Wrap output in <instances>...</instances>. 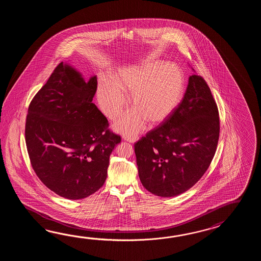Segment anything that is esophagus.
<instances>
[{"instance_id": "1", "label": "esophagus", "mask_w": 261, "mask_h": 261, "mask_svg": "<svg viewBox=\"0 0 261 261\" xmlns=\"http://www.w3.org/2000/svg\"><path fill=\"white\" fill-rule=\"evenodd\" d=\"M123 138H124L125 141L128 142V143L133 144V143H135L138 140V136H136V135H133V136H132V135H125Z\"/></svg>"}]
</instances>
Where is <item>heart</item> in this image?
Wrapping results in <instances>:
<instances>
[{
  "mask_svg": "<svg viewBox=\"0 0 261 261\" xmlns=\"http://www.w3.org/2000/svg\"><path fill=\"white\" fill-rule=\"evenodd\" d=\"M129 95L133 109L116 124L121 133H138L144 121L149 125L164 122L177 109L185 94V75L180 67L160 61H147L141 66L118 72L114 84L102 79L98 99L106 117H118Z\"/></svg>",
  "mask_w": 261,
  "mask_h": 261,
  "instance_id": "heart-1",
  "label": "heart"
}]
</instances>
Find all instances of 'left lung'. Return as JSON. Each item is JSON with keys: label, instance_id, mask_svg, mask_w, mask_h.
I'll list each match as a JSON object with an SVG mask.
<instances>
[{"label": "left lung", "instance_id": "left-lung-1", "mask_svg": "<svg viewBox=\"0 0 261 261\" xmlns=\"http://www.w3.org/2000/svg\"><path fill=\"white\" fill-rule=\"evenodd\" d=\"M219 130V113L211 89L200 75H190L177 109L134 144L144 189L164 198L191 189L211 164Z\"/></svg>", "mask_w": 261, "mask_h": 261}]
</instances>
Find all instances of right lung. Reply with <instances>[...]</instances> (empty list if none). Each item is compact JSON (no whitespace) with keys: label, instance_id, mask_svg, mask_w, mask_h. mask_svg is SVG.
<instances>
[{"label":"right lung","instance_id":"add662e5","mask_svg":"<svg viewBox=\"0 0 261 261\" xmlns=\"http://www.w3.org/2000/svg\"><path fill=\"white\" fill-rule=\"evenodd\" d=\"M97 77L61 62L29 106L25 141L34 172L69 200L93 194L107 177L112 151L121 142L92 102Z\"/></svg>","mask_w":261,"mask_h":261}]
</instances>
